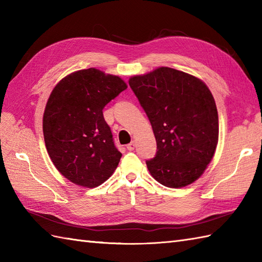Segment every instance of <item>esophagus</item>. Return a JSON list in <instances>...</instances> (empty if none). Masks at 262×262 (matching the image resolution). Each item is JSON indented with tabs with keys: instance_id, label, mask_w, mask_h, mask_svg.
I'll return each mask as SVG.
<instances>
[{
	"instance_id": "1",
	"label": "esophagus",
	"mask_w": 262,
	"mask_h": 262,
	"mask_svg": "<svg viewBox=\"0 0 262 262\" xmlns=\"http://www.w3.org/2000/svg\"><path fill=\"white\" fill-rule=\"evenodd\" d=\"M135 145H136V144H135V142H134V141H133V142H130L129 144H128V145H127L126 147H127V149H128V151H133V149H134V148H135Z\"/></svg>"
}]
</instances>
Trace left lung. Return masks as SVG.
Here are the masks:
<instances>
[{
  "instance_id": "8db88e82",
  "label": "left lung",
  "mask_w": 262,
  "mask_h": 262,
  "mask_svg": "<svg viewBox=\"0 0 262 262\" xmlns=\"http://www.w3.org/2000/svg\"><path fill=\"white\" fill-rule=\"evenodd\" d=\"M157 140L146 161L155 180L169 188L190 185L203 174L219 142V115L203 81L185 72L160 68L129 80Z\"/></svg>"
}]
</instances>
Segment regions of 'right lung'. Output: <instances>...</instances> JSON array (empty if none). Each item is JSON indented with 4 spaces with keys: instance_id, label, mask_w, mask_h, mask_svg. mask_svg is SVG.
Returning <instances> with one entry per match:
<instances>
[{
    "instance_id": "right-lung-1",
    "label": "right lung",
    "mask_w": 262,
    "mask_h": 262,
    "mask_svg": "<svg viewBox=\"0 0 262 262\" xmlns=\"http://www.w3.org/2000/svg\"><path fill=\"white\" fill-rule=\"evenodd\" d=\"M127 85L97 69L74 72L54 88L42 119L49 158L66 179L94 188L114 173L121 153L102 110Z\"/></svg>"
}]
</instances>
